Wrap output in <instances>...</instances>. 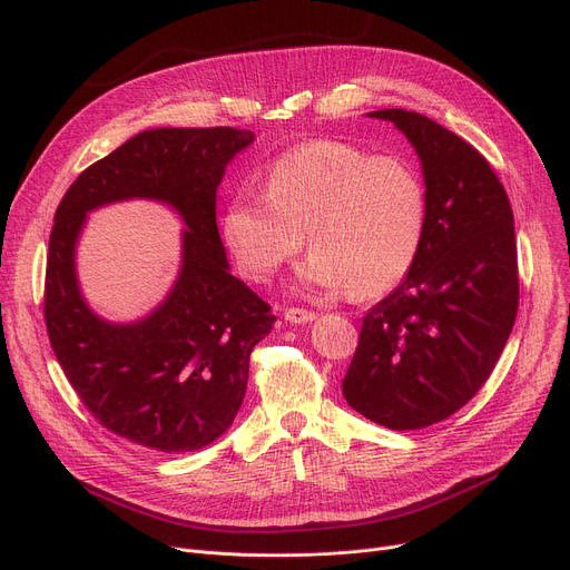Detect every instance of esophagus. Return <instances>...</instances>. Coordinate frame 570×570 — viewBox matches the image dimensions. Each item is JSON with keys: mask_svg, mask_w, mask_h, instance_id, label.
<instances>
[{"mask_svg": "<svg viewBox=\"0 0 570 570\" xmlns=\"http://www.w3.org/2000/svg\"><path fill=\"white\" fill-rule=\"evenodd\" d=\"M284 318H286L288 323L301 325V323H312V321L316 318V314L309 312V309H301V307H288V309L284 312Z\"/></svg>", "mask_w": 570, "mask_h": 570, "instance_id": "esophagus-1", "label": "esophagus"}]
</instances>
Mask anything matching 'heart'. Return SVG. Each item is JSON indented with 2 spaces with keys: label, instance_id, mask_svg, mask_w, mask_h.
I'll use <instances>...</instances> for the list:
<instances>
[{
  "label": "heart",
  "instance_id": "b5f03b06",
  "mask_svg": "<svg viewBox=\"0 0 570 570\" xmlns=\"http://www.w3.org/2000/svg\"><path fill=\"white\" fill-rule=\"evenodd\" d=\"M428 226L423 179L400 157L312 140L277 157L265 194L237 191L222 230L243 275L269 282L307 243L305 288L376 297L413 267Z\"/></svg>",
  "mask_w": 570,
  "mask_h": 570
}]
</instances>
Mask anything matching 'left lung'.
<instances>
[{"instance_id": "8db88e82", "label": "left lung", "mask_w": 570, "mask_h": 570, "mask_svg": "<svg viewBox=\"0 0 570 570\" xmlns=\"http://www.w3.org/2000/svg\"><path fill=\"white\" fill-rule=\"evenodd\" d=\"M393 122L423 166L428 226L402 284L363 318L342 393L387 430H421L462 409L488 381L518 314L513 209L485 157L434 119Z\"/></svg>"}]
</instances>
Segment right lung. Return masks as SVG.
<instances>
[{"instance_id":"1","label":"right lung","mask_w":570,"mask_h":570,"mask_svg":"<svg viewBox=\"0 0 570 570\" xmlns=\"http://www.w3.org/2000/svg\"><path fill=\"white\" fill-rule=\"evenodd\" d=\"M252 142V131L230 127L136 134L85 168L55 213L43 314L57 363L106 430L153 451L219 439L245 400L252 348L273 331L269 305L230 275L217 228V187ZM134 197L184 217V256L157 311L112 324L83 303L75 247L92 208Z\"/></svg>"}]
</instances>
